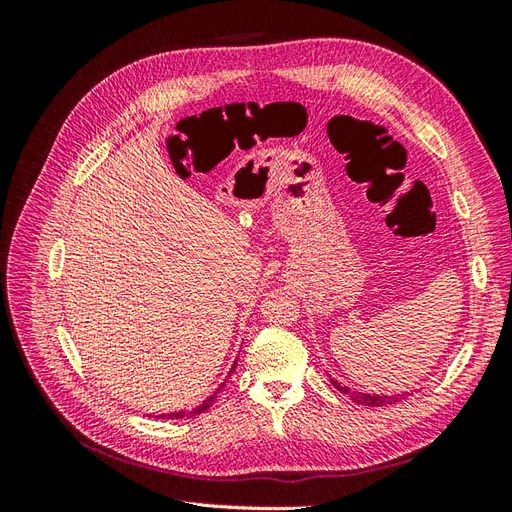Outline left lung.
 I'll return each instance as SVG.
<instances>
[{
	"mask_svg": "<svg viewBox=\"0 0 512 512\" xmlns=\"http://www.w3.org/2000/svg\"><path fill=\"white\" fill-rule=\"evenodd\" d=\"M331 382H333V386H335V389H337L339 393H344V395H348L352 401H356V404L369 406V408L391 406V404H397V401L408 397V393H401V395H371V393H359V391L348 389V386H342V384H339V382L333 380V378H331Z\"/></svg>",
	"mask_w": 512,
	"mask_h": 512,
	"instance_id": "obj_1",
	"label": "left lung"
}]
</instances>
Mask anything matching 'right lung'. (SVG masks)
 I'll use <instances>...</instances> for the list:
<instances>
[{
	"label": "right lung",
	"instance_id": "1",
	"mask_svg": "<svg viewBox=\"0 0 512 512\" xmlns=\"http://www.w3.org/2000/svg\"><path fill=\"white\" fill-rule=\"evenodd\" d=\"M237 367V363H232V369H235ZM232 369H230V374H232ZM224 384L226 382H222L220 386H218V389H215L213 391V395H209L205 401H203V404H200V406H196V408H192V410H181V412H170V414H160L162 418H190V416H198V414H203L205 410H209L213 404H215V397H218V393L224 389Z\"/></svg>",
	"mask_w": 512,
	"mask_h": 512
}]
</instances>
